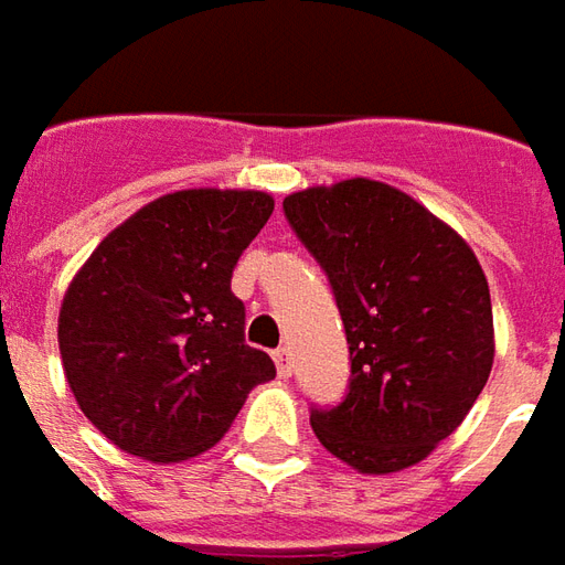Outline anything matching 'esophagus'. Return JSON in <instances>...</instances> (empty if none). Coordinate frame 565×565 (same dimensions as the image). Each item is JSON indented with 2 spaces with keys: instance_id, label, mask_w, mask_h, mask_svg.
<instances>
[{
  "instance_id": "34e87169",
  "label": "esophagus",
  "mask_w": 565,
  "mask_h": 565,
  "mask_svg": "<svg viewBox=\"0 0 565 565\" xmlns=\"http://www.w3.org/2000/svg\"><path fill=\"white\" fill-rule=\"evenodd\" d=\"M276 371H279V377H291V350L289 347H279L274 353Z\"/></svg>"
}]
</instances>
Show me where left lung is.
<instances>
[{"label":"left lung","mask_w":565,"mask_h":565,"mask_svg":"<svg viewBox=\"0 0 565 565\" xmlns=\"http://www.w3.org/2000/svg\"><path fill=\"white\" fill-rule=\"evenodd\" d=\"M291 231L326 270L350 343V386L313 407L326 450L390 475L466 419L493 367V303L454 227L398 188L347 179L282 200Z\"/></svg>","instance_id":"1"}]
</instances>
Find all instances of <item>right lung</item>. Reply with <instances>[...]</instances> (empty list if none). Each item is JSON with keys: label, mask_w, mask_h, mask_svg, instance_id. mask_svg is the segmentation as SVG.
Wrapping results in <instances>:
<instances>
[{"label": "right lung", "mask_w": 565, "mask_h": 565, "mask_svg": "<svg viewBox=\"0 0 565 565\" xmlns=\"http://www.w3.org/2000/svg\"><path fill=\"white\" fill-rule=\"evenodd\" d=\"M274 212L264 191L158 198L99 243L60 307L75 402L111 444L179 462L218 441L252 386L276 377L243 338L239 255Z\"/></svg>", "instance_id": "right-lung-1"}]
</instances>
